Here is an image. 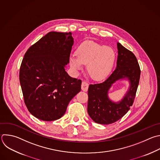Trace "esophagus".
Instances as JSON below:
<instances>
[{
	"mask_svg": "<svg viewBox=\"0 0 160 160\" xmlns=\"http://www.w3.org/2000/svg\"><path fill=\"white\" fill-rule=\"evenodd\" d=\"M81 88H82V90L83 91L87 92L88 90V83L87 82H85V81L82 82V85H81Z\"/></svg>",
	"mask_w": 160,
	"mask_h": 160,
	"instance_id": "34e87169",
	"label": "esophagus"
}]
</instances>
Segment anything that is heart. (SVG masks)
I'll use <instances>...</instances> for the list:
<instances>
[{"label":"heart","instance_id":"obj_1","mask_svg":"<svg viewBox=\"0 0 160 160\" xmlns=\"http://www.w3.org/2000/svg\"><path fill=\"white\" fill-rule=\"evenodd\" d=\"M76 56L69 59L71 68L80 70L83 64H87V70L92 78L101 80L111 73L116 58V53L111 46L100 44L92 41L82 42L77 49Z\"/></svg>","mask_w":160,"mask_h":160}]
</instances>
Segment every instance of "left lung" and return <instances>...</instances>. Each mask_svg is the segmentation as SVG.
<instances>
[{
	"instance_id": "left-lung-1",
	"label": "left lung",
	"mask_w": 160,
	"mask_h": 160,
	"mask_svg": "<svg viewBox=\"0 0 160 160\" xmlns=\"http://www.w3.org/2000/svg\"><path fill=\"white\" fill-rule=\"evenodd\" d=\"M118 56L115 70L104 82L90 85L88 90L89 116L96 123L110 124L121 119L130 109L139 85L141 70L136 57L121 43L117 44ZM126 79L130 87L119 102L112 101L108 96V90L116 81Z\"/></svg>"
}]
</instances>
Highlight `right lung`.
Returning a JSON list of instances; mask_svg holds the SVG:
<instances>
[{"label": "right lung", "instance_id": "right-lung-1", "mask_svg": "<svg viewBox=\"0 0 160 160\" xmlns=\"http://www.w3.org/2000/svg\"><path fill=\"white\" fill-rule=\"evenodd\" d=\"M72 32L51 31L26 51L19 71L24 103L36 118H61L70 101L81 90V80L65 71L73 44Z\"/></svg>", "mask_w": 160, "mask_h": 160}]
</instances>
